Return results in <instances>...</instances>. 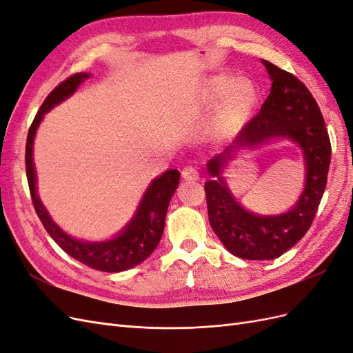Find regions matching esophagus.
<instances>
[{"label":"esophagus","instance_id":"34e87169","mask_svg":"<svg viewBox=\"0 0 353 353\" xmlns=\"http://www.w3.org/2000/svg\"><path fill=\"white\" fill-rule=\"evenodd\" d=\"M181 175H183V178H184L185 181H191V183H193V181H199V178H200V175H199V172H197V169L191 168V166L184 168L183 172H181Z\"/></svg>","mask_w":353,"mask_h":353}]
</instances>
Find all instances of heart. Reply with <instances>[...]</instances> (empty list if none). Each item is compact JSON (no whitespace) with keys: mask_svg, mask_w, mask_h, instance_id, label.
<instances>
[{"mask_svg":"<svg viewBox=\"0 0 353 353\" xmlns=\"http://www.w3.org/2000/svg\"><path fill=\"white\" fill-rule=\"evenodd\" d=\"M259 92L249 79H236L234 74L212 77L201 90L200 104L210 114L208 132L212 140L227 141L248 125L258 105Z\"/></svg>","mask_w":353,"mask_h":353,"instance_id":"obj_1","label":"heart"}]
</instances>
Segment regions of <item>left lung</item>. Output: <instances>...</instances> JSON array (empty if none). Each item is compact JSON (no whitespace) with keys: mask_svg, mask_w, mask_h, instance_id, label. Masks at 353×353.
Masks as SVG:
<instances>
[{"mask_svg":"<svg viewBox=\"0 0 353 353\" xmlns=\"http://www.w3.org/2000/svg\"><path fill=\"white\" fill-rule=\"evenodd\" d=\"M272 81L271 92L261 112L237 134L225 152L208 163L212 176L205 184L212 230L234 256L249 261L275 259L301 240L316 215L327 185L331 144L324 117L302 81L272 63L262 61ZM288 137L304 153L307 183L292 211L262 217L245 211L233 199L220 169L234 151Z\"/></svg>","mask_w":353,"mask_h":353,"instance_id":"1","label":"left lung"}]
</instances>
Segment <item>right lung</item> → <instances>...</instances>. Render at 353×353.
Segmentation results:
<instances>
[{"label": "right lung", "instance_id": "1", "mask_svg": "<svg viewBox=\"0 0 353 353\" xmlns=\"http://www.w3.org/2000/svg\"><path fill=\"white\" fill-rule=\"evenodd\" d=\"M88 78L90 74L83 72L72 74V77L59 83L42 103L28 132L25 154L26 176L35 212L51 239L73 259L82 262L92 270L103 272H121L141 263L157 248L163 234L170 197L174 196L179 184V172L176 169H169L163 175L153 179L131 222L123 228L119 236L109 241L94 243L77 240L68 236L65 231L56 225V222L51 219L47 209L37 194V175L34 159H32V147H34L37 128L44 114L59 103L70 97L79 85Z\"/></svg>", "mask_w": 353, "mask_h": 353}]
</instances>
